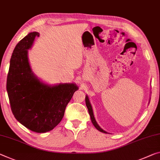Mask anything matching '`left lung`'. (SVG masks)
Wrapping results in <instances>:
<instances>
[{
	"label": "left lung",
	"instance_id": "1",
	"mask_svg": "<svg viewBox=\"0 0 160 160\" xmlns=\"http://www.w3.org/2000/svg\"><path fill=\"white\" fill-rule=\"evenodd\" d=\"M85 103H86V106H87L88 108V112H89V114L90 115V118H91V121H92V122L93 124V125L95 127V128L98 130L100 132H102L104 133H108L107 132H105V130H103L102 128H100V126L98 125L97 122H96L95 119V117H94L93 115V111H92V106H91L90 103V101H89V99H88V96H86L85 97Z\"/></svg>",
	"mask_w": 160,
	"mask_h": 160
}]
</instances>
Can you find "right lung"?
Masks as SVG:
<instances>
[{
    "mask_svg": "<svg viewBox=\"0 0 160 160\" xmlns=\"http://www.w3.org/2000/svg\"><path fill=\"white\" fill-rule=\"evenodd\" d=\"M38 36V32H30L16 45L10 61L6 89L16 120L30 130L44 133L60 122L67 105L78 88L73 83L51 87L33 75L28 50Z\"/></svg>",
    "mask_w": 160,
    "mask_h": 160,
    "instance_id": "1",
    "label": "right lung"
}]
</instances>
